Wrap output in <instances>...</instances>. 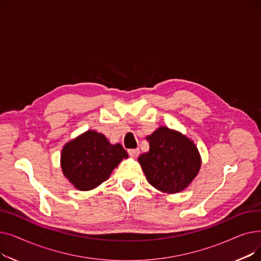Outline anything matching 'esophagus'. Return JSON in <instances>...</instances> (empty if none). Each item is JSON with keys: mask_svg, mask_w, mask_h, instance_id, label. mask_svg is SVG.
Segmentation results:
<instances>
[{"mask_svg": "<svg viewBox=\"0 0 261 261\" xmlns=\"http://www.w3.org/2000/svg\"><path fill=\"white\" fill-rule=\"evenodd\" d=\"M128 153L131 155V156H133V158H136L138 156L139 154H140V149H129L128 150Z\"/></svg>", "mask_w": 261, "mask_h": 261, "instance_id": "obj_1", "label": "esophagus"}]
</instances>
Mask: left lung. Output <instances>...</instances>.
Wrapping results in <instances>:
<instances>
[{
    "label": "left lung",
    "instance_id": "left-lung-1",
    "mask_svg": "<svg viewBox=\"0 0 261 261\" xmlns=\"http://www.w3.org/2000/svg\"><path fill=\"white\" fill-rule=\"evenodd\" d=\"M149 151L139 162L148 182L167 194L185 189L199 172L201 159L195 144L181 133L161 127L146 139Z\"/></svg>",
    "mask_w": 261,
    "mask_h": 261
}]
</instances>
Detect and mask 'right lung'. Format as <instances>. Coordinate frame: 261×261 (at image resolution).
I'll use <instances>...</instances> for the list:
<instances>
[{
    "mask_svg": "<svg viewBox=\"0 0 261 261\" xmlns=\"http://www.w3.org/2000/svg\"><path fill=\"white\" fill-rule=\"evenodd\" d=\"M126 158L128 153L120 144L111 145L105 135L87 131L64 146L61 167L77 189L90 190L108 180L118 163Z\"/></svg>",
    "mask_w": 261,
    "mask_h": 261,
    "instance_id": "obj_1",
    "label": "right lung"
}]
</instances>
